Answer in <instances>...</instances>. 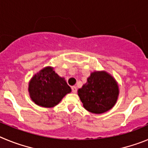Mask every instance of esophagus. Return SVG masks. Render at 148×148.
I'll return each mask as SVG.
<instances>
[{
    "label": "esophagus",
    "instance_id": "esophagus-1",
    "mask_svg": "<svg viewBox=\"0 0 148 148\" xmlns=\"http://www.w3.org/2000/svg\"><path fill=\"white\" fill-rule=\"evenodd\" d=\"M72 91H73V92H74V93H75V92H77V88L75 86H73V87H72Z\"/></svg>",
    "mask_w": 148,
    "mask_h": 148
}]
</instances>
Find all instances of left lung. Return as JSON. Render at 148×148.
Returning a JSON list of instances; mask_svg holds the SVG:
<instances>
[{
    "mask_svg": "<svg viewBox=\"0 0 148 148\" xmlns=\"http://www.w3.org/2000/svg\"><path fill=\"white\" fill-rule=\"evenodd\" d=\"M119 92L115 78L105 71L91 73L87 83L78 90L84 108L95 114L105 113L113 108L118 99Z\"/></svg>",
    "mask_w": 148,
    "mask_h": 148,
    "instance_id": "left-lung-1",
    "label": "left lung"
}]
</instances>
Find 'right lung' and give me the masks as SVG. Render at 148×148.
I'll list each match as a JSON object with an SVG mask.
<instances>
[{"instance_id": "obj_1", "label": "right lung", "mask_w": 148, "mask_h": 148, "mask_svg": "<svg viewBox=\"0 0 148 148\" xmlns=\"http://www.w3.org/2000/svg\"><path fill=\"white\" fill-rule=\"evenodd\" d=\"M28 90L31 99L43 108H53L71 92L64 78L51 66L44 67L31 78Z\"/></svg>"}]
</instances>
